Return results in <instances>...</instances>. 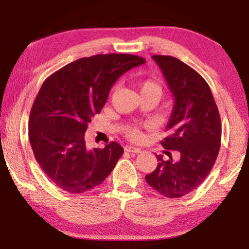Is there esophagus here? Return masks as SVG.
Instances as JSON below:
<instances>
[{"label": "esophagus", "mask_w": 249, "mask_h": 249, "mask_svg": "<svg viewBox=\"0 0 249 249\" xmlns=\"http://www.w3.org/2000/svg\"><path fill=\"white\" fill-rule=\"evenodd\" d=\"M124 151H127L129 153H136V154H137V153L142 152V149L138 148V147H134V146L127 145V146H124Z\"/></svg>", "instance_id": "34e87169"}]
</instances>
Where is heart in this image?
<instances>
[{
    "mask_svg": "<svg viewBox=\"0 0 249 249\" xmlns=\"http://www.w3.org/2000/svg\"><path fill=\"white\" fill-rule=\"evenodd\" d=\"M139 90L142 95H155L160 97L162 95V86L155 79H145L139 83ZM127 136L132 141H138L142 138V131L137 125H129L127 128Z\"/></svg>",
    "mask_w": 249,
    "mask_h": 249,
    "instance_id": "b5f03b06",
    "label": "heart"
}]
</instances>
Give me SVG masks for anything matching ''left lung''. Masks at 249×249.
<instances>
[{"label": "left lung", "instance_id": "left-lung-1", "mask_svg": "<svg viewBox=\"0 0 249 249\" xmlns=\"http://www.w3.org/2000/svg\"><path fill=\"white\" fill-rule=\"evenodd\" d=\"M152 57L175 97L166 125L170 135L161 144L180 158L164 161L156 155L158 166L145 179L163 196L179 198L196 189L212 170L220 151L221 119L210 86L197 71L177 57Z\"/></svg>", "mask_w": 249, "mask_h": 249}]
</instances>
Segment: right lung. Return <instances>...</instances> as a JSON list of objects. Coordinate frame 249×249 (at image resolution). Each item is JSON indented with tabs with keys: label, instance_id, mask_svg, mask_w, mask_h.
<instances>
[{
	"label": "right lung",
	"instance_id": "right-lung-1",
	"mask_svg": "<svg viewBox=\"0 0 249 249\" xmlns=\"http://www.w3.org/2000/svg\"><path fill=\"white\" fill-rule=\"evenodd\" d=\"M142 63L131 54H97L67 64L44 81L30 111L28 135L36 161L59 188L87 192L114 169L122 146L111 142L88 149L85 132L118 78Z\"/></svg>",
	"mask_w": 249,
	"mask_h": 249
}]
</instances>
